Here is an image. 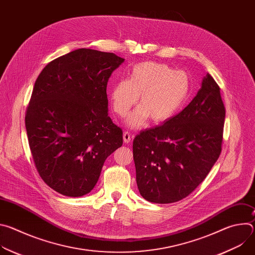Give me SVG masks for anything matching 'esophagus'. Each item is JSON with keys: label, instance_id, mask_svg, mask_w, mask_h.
<instances>
[{"label": "esophagus", "instance_id": "esophagus-1", "mask_svg": "<svg viewBox=\"0 0 255 255\" xmlns=\"http://www.w3.org/2000/svg\"><path fill=\"white\" fill-rule=\"evenodd\" d=\"M123 140H124V142L125 143H129L130 141H131V135H130V133L129 132H124V134H123Z\"/></svg>", "mask_w": 255, "mask_h": 255}]
</instances>
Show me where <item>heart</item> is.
I'll use <instances>...</instances> for the list:
<instances>
[{"label": "heart", "mask_w": 255, "mask_h": 255, "mask_svg": "<svg viewBox=\"0 0 255 255\" xmlns=\"http://www.w3.org/2000/svg\"><path fill=\"white\" fill-rule=\"evenodd\" d=\"M191 84L183 70H172L168 65L144 61L133 66L129 80H121L110 93L113 111L126 116L140 95V104L127 118L131 128L140 129L151 118L162 123L172 118L188 100Z\"/></svg>", "instance_id": "b5f03b06"}]
</instances>
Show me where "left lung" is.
Masks as SVG:
<instances>
[{"mask_svg":"<svg viewBox=\"0 0 255 255\" xmlns=\"http://www.w3.org/2000/svg\"><path fill=\"white\" fill-rule=\"evenodd\" d=\"M224 121L220 88L207 74L183 111L134 138L140 195L148 202L169 204L194 192L220 156Z\"/></svg>","mask_w":255,"mask_h":255,"instance_id":"1","label":"left lung"}]
</instances>
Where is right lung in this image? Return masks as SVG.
Masks as SVG:
<instances>
[{
  "label": "right lung",
  "mask_w": 255,
  "mask_h": 255,
  "mask_svg": "<svg viewBox=\"0 0 255 255\" xmlns=\"http://www.w3.org/2000/svg\"><path fill=\"white\" fill-rule=\"evenodd\" d=\"M124 58L81 48L50 61L35 82L25 126L44 183L67 197L90 193L107 157L123 144L108 115L107 84Z\"/></svg>",
  "instance_id": "add662e5"
}]
</instances>
